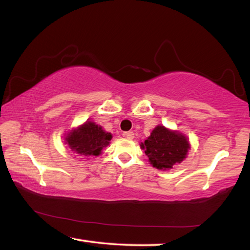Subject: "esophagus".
Masks as SVG:
<instances>
[{
	"label": "esophagus",
	"mask_w": 250,
	"mask_h": 250,
	"mask_svg": "<svg viewBox=\"0 0 250 250\" xmlns=\"http://www.w3.org/2000/svg\"><path fill=\"white\" fill-rule=\"evenodd\" d=\"M122 135H124L125 139H129V140L134 139V133L132 132V131H129V132H125Z\"/></svg>",
	"instance_id": "esophagus-1"
}]
</instances>
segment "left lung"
<instances>
[{"label":"left lung","mask_w":250,"mask_h":250,"mask_svg":"<svg viewBox=\"0 0 250 250\" xmlns=\"http://www.w3.org/2000/svg\"><path fill=\"white\" fill-rule=\"evenodd\" d=\"M140 146L144 149L153 167L169 170L187 157L190 143L189 139L178 130H170L158 125Z\"/></svg>","instance_id":"1"}]
</instances>
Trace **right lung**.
Returning <instances> with one entry per match:
<instances>
[{"instance_id":"right-lung-1","label":"right lung","mask_w":250,"mask_h":250,"mask_svg":"<svg viewBox=\"0 0 250 250\" xmlns=\"http://www.w3.org/2000/svg\"><path fill=\"white\" fill-rule=\"evenodd\" d=\"M111 138V133L104 130L102 125L87 120L78 128L67 131L64 134V143L79 156H98L103 148L109 145Z\"/></svg>"}]
</instances>
